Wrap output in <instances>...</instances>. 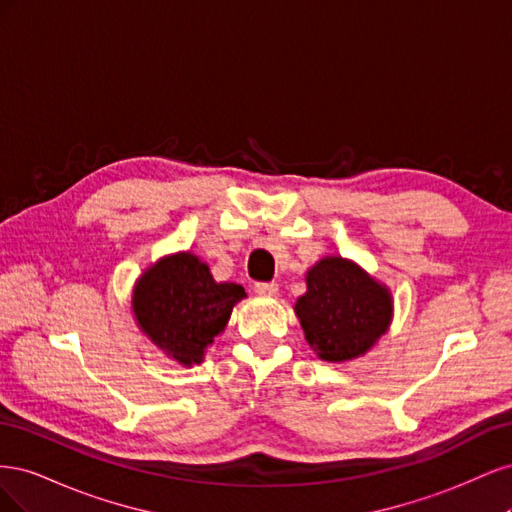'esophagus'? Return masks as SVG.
I'll return each mask as SVG.
<instances>
[{"label":"esophagus","instance_id":"obj_1","mask_svg":"<svg viewBox=\"0 0 512 512\" xmlns=\"http://www.w3.org/2000/svg\"><path fill=\"white\" fill-rule=\"evenodd\" d=\"M254 290H256V294H260V297H275L280 286H277L275 282H269V284H256Z\"/></svg>","mask_w":512,"mask_h":512}]
</instances>
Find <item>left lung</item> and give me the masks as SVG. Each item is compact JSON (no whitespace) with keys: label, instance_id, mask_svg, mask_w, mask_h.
Masks as SVG:
<instances>
[{"label":"left lung","instance_id":"1","mask_svg":"<svg viewBox=\"0 0 512 512\" xmlns=\"http://www.w3.org/2000/svg\"><path fill=\"white\" fill-rule=\"evenodd\" d=\"M307 290L294 303L309 348L327 363L365 356L389 331L393 294L361 265L324 256L305 273Z\"/></svg>","mask_w":512,"mask_h":512}]
</instances>
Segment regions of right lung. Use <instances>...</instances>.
I'll return each instance as SVG.
<instances>
[{"mask_svg":"<svg viewBox=\"0 0 512 512\" xmlns=\"http://www.w3.org/2000/svg\"><path fill=\"white\" fill-rule=\"evenodd\" d=\"M247 294L235 282H215L196 254H166L134 282L130 307L136 327L170 361L192 367L222 335L235 307Z\"/></svg>","mask_w":512,"mask_h":512,"instance_id":"1","label":"right lung"}]
</instances>
